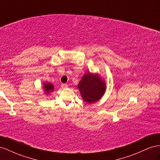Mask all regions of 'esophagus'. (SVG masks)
Returning a JSON list of instances; mask_svg holds the SVG:
<instances>
[{
  "label": "esophagus",
  "mask_w": 160,
  "mask_h": 160,
  "mask_svg": "<svg viewBox=\"0 0 160 160\" xmlns=\"http://www.w3.org/2000/svg\"><path fill=\"white\" fill-rule=\"evenodd\" d=\"M67 87H68V85H67V84H64V83L61 84V88H67Z\"/></svg>",
  "instance_id": "1"
}]
</instances>
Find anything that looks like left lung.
Returning a JSON list of instances; mask_svg holds the SVG:
<instances>
[{
    "mask_svg": "<svg viewBox=\"0 0 160 160\" xmlns=\"http://www.w3.org/2000/svg\"><path fill=\"white\" fill-rule=\"evenodd\" d=\"M82 99L88 103L99 101L106 90V82L98 73L88 72L82 77L77 85Z\"/></svg>",
    "mask_w": 160,
    "mask_h": 160,
    "instance_id": "8db88e82",
    "label": "left lung"
}]
</instances>
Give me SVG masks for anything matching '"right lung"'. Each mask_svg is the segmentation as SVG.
I'll list each match as a JSON object with an SVG mask.
<instances>
[{
  "label": "right lung",
  "instance_id": "add662e5",
  "mask_svg": "<svg viewBox=\"0 0 160 160\" xmlns=\"http://www.w3.org/2000/svg\"><path fill=\"white\" fill-rule=\"evenodd\" d=\"M43 89H44V92L46 96H48L50 93L53 92L54 88V85L52 83H48V82L46 83H46H44V85H43Z\"/></svg>",
  "mask_w": 160,
  "mask_h": 160
}]
</instances>
